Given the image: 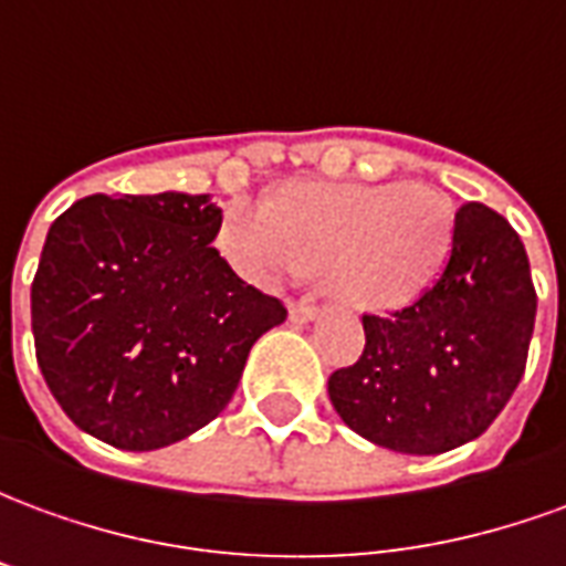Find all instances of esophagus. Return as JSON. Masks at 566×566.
Segmentation results:
<instances>
[{
    "instance_id": "esophagus-1",
    "label": "esophagus",
    "mask_w": 566,
    "mask_h": 566,
    "mask_svg": "<svg viewBox=\"0 0 566 566\" xmlns=\"http://www.w3.org/2000/svg\"><path fill=\"white\" fill-rule=\"evenodd\" d=\"M287 312H291V321H294V324H308V321L318 318V308L308 306V303H291Z\"/></svg>"
}]
</instances>
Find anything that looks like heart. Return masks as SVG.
<instances>
[{
  "mask_svg": "<svg viewBox=\"0 0 566 566\" xmlns=\"http://www.w3.org/2000/svg\"><path fill=\"white\" fill-rule=\"evenodd\" d=\"M454 209L430 185L300 181L275 206L227 202L218 242L260 287H282L324 270L327 294L355 312H397L416 303L449 254Z\"/></svg>",
  "mask_w": 566,
  "mask_h": 566,
  "instance_id": "b5f03b06",
  "label": "heart"
}]
</instances>
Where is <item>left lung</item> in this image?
<instances>
[{"instance_id": "1", "label": "left lung", "mask_w": 566, "mask_h": 566, "mask_svg": "<svg viewBox=\"0 0 566 566\" xmlns=\"http://www.w3.org/2000/svg\"><path fill=\"white\" fill-rule=\"evenodd\" d=\"M531 263L510 221L482 202L454 214L442 270L391 318L364 315L355 367L327 381L355 433L400 454H442L482 437L522 381L534 333Z\"/></svg>"}]
</instances>
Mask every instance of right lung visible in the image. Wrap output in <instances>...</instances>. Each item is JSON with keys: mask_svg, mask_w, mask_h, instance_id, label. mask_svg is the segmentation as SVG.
<instances>
[{"mask_svg": "<svg viewBox=\"0 0 566 566\" xmlns=\"http://www.w3.org/2000/svg\"><path fill=\"white\" fill-rule=\"evenodd\" d=\"M211 193L84 197L48 230L32 279L35 357L75 424L166 449L221 416L248 352L287 318L211 245Z\"/></svg>", "mask_w": 566, "mask_h": 566, "instance_id": "add662e5", "label": "right lung"}]
</instances>
